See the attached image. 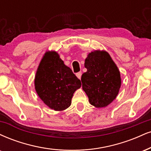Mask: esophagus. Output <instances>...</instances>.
<instances>
[{
  "mask_svg": "<svg viewBox=\"0 0 151 151\" xmlns=\"http://www.w3.org/2000/svg\"><path fill=\"white\" fill-rule=\"evenodd\" d=\"M81 74H82L81 72H78V73L76 74V76H77V77H78V79H80L81 77Z\"/></svg>",
  "mask_w": 151,
  "mask_h": 151,
  "instance_id": "34e87169",
  "label": "esophagus"
}]
</instances>
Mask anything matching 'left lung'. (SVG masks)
<instances>
[{"label":"left lung","mask_w":151,"mask_h":151,"mask_svg":"<svg viewBox=\"0 0 151 151\" xmlns=\"http://www.w3.org/2000/svg\"><path fill=\"white\" fill-rule=\"evenodd\" d=\"M84 67L87 71L81 80L90 104L97 108L108 106L116 99L121 86L117 66L108 52L96 50L88 54Z\"/></svg>","instance_id":"8db88e82"}]
</instances>
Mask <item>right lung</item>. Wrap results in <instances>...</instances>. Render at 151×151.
<instances>
[{"label": "right lung", "instance_id": "obj_1", "mask_svg": "<svg viewBox=\"0 0 151 151\" xmlns=\"http://www.w3.org/2000/svg\"><path fill=\"white\" fill-rule=\"evenodd\" d=\"M81 81L64 64L56 51H46L38 67L34 79L35 90L48 108L63 111L70 106Z\"/></svg>", "mask_w": 151, "mask_h": 151}]
</instances>
